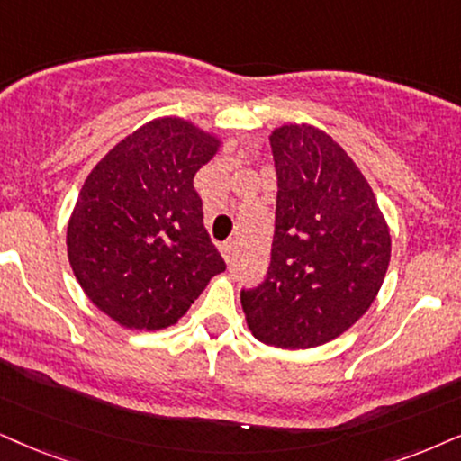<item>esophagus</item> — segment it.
I'll return each instance as SVG.
<instances>
[{
	"instance_id": "1",
	"label": "esophagus",
	"mask_w": 461,
	"mask_h": 461,
	"mask_svg": "<svg viewBox=\"0 0 461 461\" xmlns=\"http://www.w3.org/2000/svg\"><path fill=\"white\" fill-rule=\"evenodd\" d=\"M221 255H223L225 261H230L231 255H234V242L227 240V242L221 244Z\"/></svg>"
}]
</instances>
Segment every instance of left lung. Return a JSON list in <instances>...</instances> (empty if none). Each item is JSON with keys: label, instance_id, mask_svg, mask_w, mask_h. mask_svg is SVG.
<instances>
[{"label": "left lung", "instance_id": "8db88e82", "mask_svg": "<svg viewBox=\"0 0 461 461\" xmlns=\"http://www.w3.org/2000/svg\"><path fill=\"white\" fill-rule=\"evenodd\" d=\"M276 219L264 283L242 289L249 330L278 348H311L347 331L375 302L392 238L368 180L312 125L272 131Z\"/></svg>", "mask_w": 461, "mask_h": 461}]
</instances>
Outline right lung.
Wrapping results in <instances>:
<instances>
[{"label":"right lung","instance_id":"1","mask_svg":"<svg viewBox=\"0 0 461 461\" xmlns=\"http://www.w3.org/2000/svg\"><path fill=\"white\" fill-rule=\"evenodd\" d=\"M217 149L211 133L166 116L121 140L86 176L68 225L69 266L123 328L174 325L225 270L194 187Z\"/></svg>","mask_w":461,"mask_h":461}]
</instances>
